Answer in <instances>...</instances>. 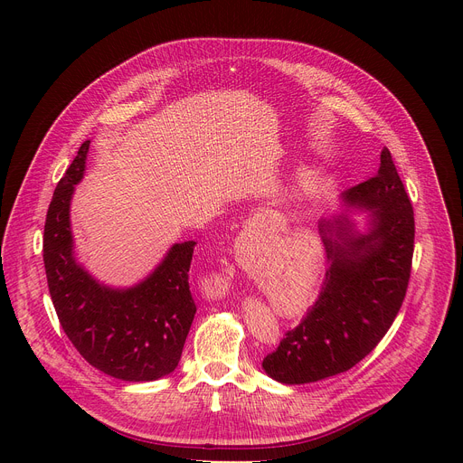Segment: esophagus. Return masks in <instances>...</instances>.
Wrapping results in <instances>:
<instances>
[{
    "label": "esophagus",
    "mask_w": 463,
    "mask_h": 463,
    "mask_svg": "<svg viewBox=\"0 0 463 463\" xmlns=\"http://www.w3.org/2000/svg\"><path fill=\"white\" fill-rule=\"evenodd\" d=\"M214 288H216V289H222V288H223V282L216 279V280H214Z\"/></svg>",
    "instance_id": "esophagus-1"
}]
</instances>
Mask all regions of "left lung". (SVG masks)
Here are the masks:
<instances>
[{"instance_id": "left-lung-1", "label": "left lung", "mask_w": 463, "mask_h": 463, "mask_svg": "<svg viewBox=\"0 0 463 463\" xmlns=\"http://www.w3.org/2000/svg\"><path fill=\"white\" fill-rule=\"evenodd\" d=\"M345 211L322 218L329 268L313 307L261 363L282 384L334 377L363 361L398 315L412 266L414 211L388 148L373 177L341 194ZM368 212L364 230L349 218Z\"/></svg>"}]
</instances>
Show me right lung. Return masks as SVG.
Returning <instances> with one entry per match:
<instances>
[{
    "label": "right lung",
    "instance_id": "obj_1",
    "mask_svg": "<svg viewBox=\"0 0 463 463\" xmlns=\"http://www.w3.org/2000/svg\"><path fill=\"white\" fill-rule=\"evenodd\" d=\"M90 143L56 184L43 229L51 300L65 335L97 370L122 381H156L177 368L195 315L188 269L195 241L174 243L141 282L97 280L75 250L71 200L86 172Z\"/></svg>",
    "mask_w": 463,
    "mask_h": 463
}]
</instances>
